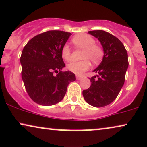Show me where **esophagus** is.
<instances>
[{
    "label": "esophagus",
    "mask_w": 147,
    "mask_h": 147,
    "mask_svg": "<svg viewBox=\"0 0 147 147\" xmlns=\"http://www.w3.org/2000/svg\"><path fill=\"white\" fill-rule=\"evenodd\" d=\"M76 79H77V80H81V79H82V77L79 75H76Z\"/></svg>",
    "instance_id": "esophagus-1"
}]
</instances>
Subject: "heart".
Returning <instances> with one entry per match:
<instances>
[{
  "instance_id": "obj_1",
  "label": "heart",
  "mask_w": 147,
  "mask_h": 147,
  "mask_svg": "<svg viewBox=\"0 0 147 147\" xmlns=\"http://www.w3.org/2000/svg\"><path fill=\"white\" fill-rule=\"evenodd\" d=\"M72 43L76 48L84 49L82 59L80 61H73L67 66V68L76 75H81L90 67V61L98 63L101 61L103 57V50L100 46L95 44V40L90 35L80 33L75 35L72 39ZM61 56L66 61L71 59V50L68 45H65L61 49Z\"/></svg>"
}]
</instances>
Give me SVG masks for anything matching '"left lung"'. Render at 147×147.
Returning a JSON list of instances; mask_svg holds the SVG:
<instances>
[{"label":"left lung","instance_id":"left-lung-1","mask_svg":"<svg viewBox=\"0 0 147 147\" xmlns=\"http://www.w3.org/2000/svg\"><path fill=\"white\" fill-rule=\"evenodd\" d=\"M97 38L103 49L102 61L93 72L96 76L90 79L91 86L83 91V96L88 104L101 107L112 103L123 88L128 68V55L117 38L102 30L88 31Z\"/></svg>","mask_w":147,"mask_h":147}]
</instances>
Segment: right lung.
I'll return each mask as SVG.
<instances>
[{"label": "right lung", "mask_w": 147, "mask_h": 147, "mask_svg": "<svg viewBox=\"0 0 147 147\" xmlns=\"http://www.w3.org/2000/svg\"><path fill=\"white\" fill-rule=\"evenodd\" d=\"M72 34L49 31L30 40L20 57L22 78L30 98L36 103L49 106L61 101L75 75L61 71L65 63L61 49ZM57 73L54 76V72Z\"/></svg>", "instance_id": "right-lung-1"}]
</instances>
